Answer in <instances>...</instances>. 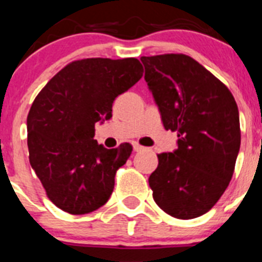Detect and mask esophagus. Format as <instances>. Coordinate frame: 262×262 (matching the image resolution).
<instances>
[{
  "mask_svg": "<svg viewBox=\"0 0 262 262\" xmlns=\"http://www.w3.org/2000/svg\"><path fill=\"white\" fill-rule=\"evenodd\" d=\"M134 149H135L136 152H139V151H142V149H144V147L140 144H138V143H135V144H134Z\"/></svg>",
  "mask_w": 262,
  "mask_h": 262,
  "instance_id": "34e87169",
  "label": "esophagus"
}]
</instances>
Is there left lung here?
<instances>
[{
	"label": "left lung",
	"mask_w": 262,
	"mask_h": 262,
	"mask_svg": "<svg viewBox=\"0 0 262 262\" xmlns=\"http://www.w3.org/2000/svg\"><path fill=\"white\" fill-rule=\"evenodd\" d=\"M165 129L178 148L159 154L148 182L160 209L177 219L206 214L230 185L240 149L237 105L228 88L184 53L142 56Z\"/></svg>",
	"instance_id": "8db88e82"
}]
</instances>
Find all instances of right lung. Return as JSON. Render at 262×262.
I'll return each mask as SVG.
<instances>
[{"mask_svg":"<svg viewBox=\"0 0 262 262\" xmlns=\"http://www.w3.org/2000/svg\"><path fill=\"white\" fill-rule=\"evenodd\" d=\"M138 59L75 60L47 82L27 115L32 169L48 200L73 215L105 205L115 173L133 152L122 143L107 149L94 140V126L110 119L113 102L143 76Z\"/></svg>","mask_w":262,"mask_h":262,"instance_id":"right-lung-1","label":"right lung"}]
</instances>
